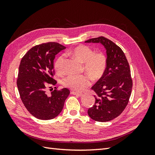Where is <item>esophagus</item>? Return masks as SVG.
<instances>
[{"label":"esophagus","instance_id":"34e87169","mask_svg":"<svg viewBox=\"0 0 155 155\" xmlns=\"http://www.w3.org/2000/svg\"><path fill=\"white\" fill-rule=\"evenodd\" d=\"M71 93L73 95H76V96H78V97H81L83 94L81 93H77V92H74V91H71Z\"/></svg>","mask_w":155,"mask_h":155}]
</instances>
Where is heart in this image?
Wrapping results in <instances>:
<instances>
[{
	"label": "heart",
	"mask_w": 155,
	"mask_h": 155,
	"mask_svg": "<svg viewBox=\"0 0 155 155\" xmlns=\"http://www.w3.org/2000/svg\"><path fill=\"white\" fill-rule=\"evenodd\" d=\"M69 55L83 64L84 70L88 74L95 80L101 78L104 74L107 68V57L103 53H94V51L89 47L79 45L68 52ZM64 56L59 57L54 63V68L57 73L63 72ZM63 85L74 91H82L89 87L91 81L87 75H70L63 79Z\"/></svg>",
	"instance_id": "1"
}]
</instances>
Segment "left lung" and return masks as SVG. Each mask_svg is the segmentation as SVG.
I'll use <instances>...</instances> for the list:
<instances>
[{
  "mask_svg": "<svg viewBox=\"0 0 155 155\" xmlns=\"http://www.w3.org/2000/svg\"><path fill=\"white\" fill-rule=\"evenodd\" d=\"M85 42L101 44L106 49L107 60L103 77L91 88L97 97L88 114L94 120L109 121L123 113L129 101L133 87L129 64L122 49L107 38H91Z\"/></svg>",
  "mask_w": 155,
  "mask_h": 155,
  "instance_id": "1",
  "label": "left lung"
}]
</instances>
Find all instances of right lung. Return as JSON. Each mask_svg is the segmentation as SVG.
Masks as SVG:
<instances>
[{
	"label": "right lung",
	"mask_w": 155,
	"mask_h": 155,
	"mask_svg": "<svg viewBox=\"0 0 155 155\" xmlns=\"http://www.w3.org/2000/svg\"><path fill=\"white\" fill-rule=\"evenodd\" d=\"M66 47L57 42L35 46L23 57L20 63L17 87L22 103L32 116L51 120L61 113L70 94L67 88L46 93L48 85L57 84L54 74L55 55Z\"/></svg>",
	"instance_id": "add662e5"
}]
</instances>
